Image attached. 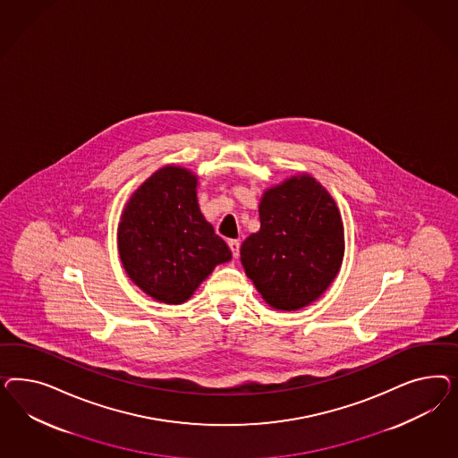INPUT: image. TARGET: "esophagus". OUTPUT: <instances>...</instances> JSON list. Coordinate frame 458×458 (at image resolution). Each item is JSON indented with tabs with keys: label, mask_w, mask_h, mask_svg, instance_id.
Here are the masks:
<instances>
[{
	"label": "esophagus",
	"mask_w": 458,
	"mask_h": 458,
	"mask_svg": "<svg viewBox=\"0 0 458 458\" xmlns=\"http://www.w3.org/2000/svg\"><path fill=\"white\" fill-rule=\"evenodd\" d=\"M228 247H230L232 253H233V259H238V255H240V242L238 240H230Z\"/></svg>",
	"instance_id": "1"
}]
</instances>
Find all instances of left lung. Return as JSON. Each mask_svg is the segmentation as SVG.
Here are the masks:
<instances>
[{
	"label": "left lung",
	"instance_id": "left-lung-1",
	"mask_svg": "<svg viewBox=\"0 0 458 458\" xmlns=\"http://www.w3.org/2000/svg\"><path fill=\"white\" fill-rule=\"evenodd\" d=\"M260 230L243 242L240 260L265 302L297 310L318 301L344 257V226L333 196L309 174L265 191Z\"/></svg>",
	"mask_w": 458,
	"mask_h": 458
}]
</instances>
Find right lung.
<instances>
[{"label": "right lung", "instance_id": "1", "mask_svg": "<svg viewBox=\"0 0 458 458\" xmlns=\"http://www.w3.org/2000/svg\"><path fill=\"white\" fill-rule=\"evenodd\" d=\"M198 178L180 166L157 169L125 205L119 255L129 278L156 301L186 302L232 251L201 215Z\"/></svg>", "mask_w": 458, "mask_h": 458}]
</instances>
